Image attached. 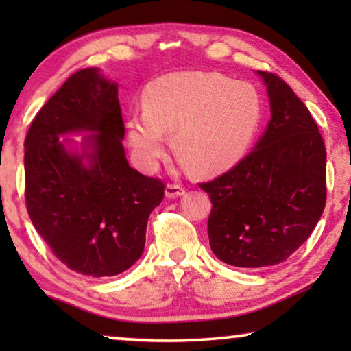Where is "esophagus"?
<instances>
[{
	"label": "esophagus",
	"mask_w": 351,
	"mask_h": 351,
	"mask_svg": "<svg viewBox=\"0 0 351 351\" xmlns=\"http://www.w3.org/2000/svg\"><path fill=\"white\" fill-rule=\"evenodd\" d=\"M185 193L184 185L180 184H167L166 185V196L167 198H179Z\"/></svg>",
	"instance_id": "esophagus-1"
}]
</instances>
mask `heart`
<instances>
[{"label": "heart", "instance_id": "obj_1", "mask_svg": "<svg viewBox=\"0 0 351 351\" xmlns=\"http://www.w3.org/2000/svg\"><path fill=\"white\" fill-rule=\"evenodd\" d=\"M143 114L128 119V141L141 166L150 169L165 153V136L191 171L215 174L241 160L262 119L252 84L219 73H174L147 86Z\"/></svg>", "mask_w": 351, "mask_h": 351}]
</instances>
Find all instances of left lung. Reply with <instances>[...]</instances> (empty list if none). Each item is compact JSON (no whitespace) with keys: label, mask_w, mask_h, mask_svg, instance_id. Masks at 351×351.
<instances>
[{"label":"left lung","mask_w":351,"mask_h":351,"mask_svg":"<svg viewBox=\"0 0 351 351\" xmlns=\"http://www.w3.org/2000/svg\"><path fill=\"white\" fill-rule=\"evenodd\" d=\"M267 84L271 119L254 150L237 166L201 182L213 209L209 244L239 268L276 265L313 232L326 206V147L308 108L275 73Z\"/></svg>","instance_id":"obj_1"}]
</instances>
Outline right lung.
Instances as JSON below:
<instances>
[{"instance_id": "obj_1", "label": "right lung", "mask_w": 351, "mask_h": 351, "mask_svg": "<svg viewBox=\"0 0 351 351\" xmlns=\"http://www.w3.org/2000/svg\"><path fill=\"white\" fill-rule=\"evenodd\" d=\"M90 130L91 152L69 154L62 133ZM118 88L81 69L36 113L25 137V204L33 227L70 270L94 278L128 270L145 247L165 182L129 166ZM89 165H84V156Z\"/></svg>"}]
</instances>
